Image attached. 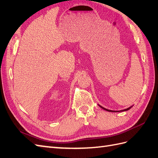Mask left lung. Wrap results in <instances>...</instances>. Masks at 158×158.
<instances>
[{
    "mask_svg": "<svg viewBox=\"0 0 158 158\" xmlns=\"http://www.w3.org/2000/svg\"><path fill=\"white\" fill-rule=\"evenodd\" d=\"M98 106H99L100 107H101V108H102V109L105 110H106V111H109V112H121V111H126V110H129V109H130L131 108V107L133 106H131L129 107V108H127V109H124V110H109V109H105V108H104V107H102V106L99 105H98Z\"/></svg>",
    "mask_w": 158,
    "mask_h": 158,
    "instance_id": "left-lung-1",
    "label": "left lung"
}]
</instances>
